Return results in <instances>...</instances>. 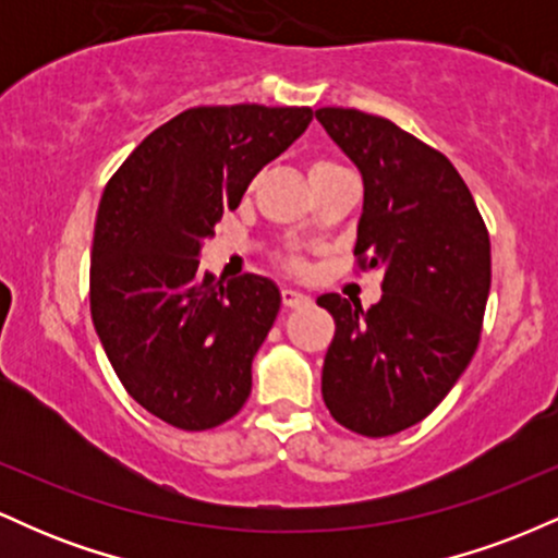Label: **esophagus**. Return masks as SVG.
Segmentation results:
<instances>
[{
	"mask_svg": "<svg viewBox=\"0 0 558 558\" xmlns=\"http://www.w3.org/2000/svg\"><path fill=\"white\" fill-rule=\"evenodd\" d=\"M280 296H283V306H286V310H299V306L312 304V299L306 296V293L293 291V288H283V291H280Z\"/></svg>",
	"mask_w": 558,
	"mask_h": 558,
	"instance_id": "esophagus-1",
	"label": "esophagus"
}]
</instances>
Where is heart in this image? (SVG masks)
Segmentation results:
<instances>
[{
  "label": "heart",
  "mask_w": 558,
  "mask_h": 558,
  "mask_svg": "<svg viewBox=\"0 0 558 558\" xmlns=\"http://www.w3.org/2000/svg\"><path fill=\"white\" fill-rule=\"evenodd\" d=\"M330 168H336V165H330V162H312L310 165V175H315V172H319V170H330Z\"/></svg>",
  "instance_id": "heart-1"
}]
</instances>
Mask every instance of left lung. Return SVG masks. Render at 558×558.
<instances>
[{
    "label": "left lung",
    "instance_id": "left-lung-1",
    "mask_svg": "<svg viewBox=\"0 0 558 558\" xmlns=\"http://www.w3.org/2000/svg\"><path fill=\"white\" fill-rule=\"evenodd\" d=\"M364 181L354 254L383 270V299L323 293L336 319L323 399L349 430L383 438L417 425L472 362L490 291V239L475 198L440 151L386 118L315 112Z\"/></svg>",
    "mask_w": 558,
    "mask_h": 558
}]
</instances>
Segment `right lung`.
Here are the masks:
<instances>
[{"instance_id": "add662e5", "label": "right lung", "mask_w": 558, "mask_h": 558, "mask_svg": "<svg viewBox=\"0 0 558 558\" xmlns=\"http://www.w3.org/2000/svg\"><path fill=\"white\" fill-rule=\"evenodd\" d=\"M310 123V107H194L141 141L101 194L96 336L128 393L172 427L222 425L252 393L280 291L252 272L222 283L198 257L222 213Z\"/></svg>"}]
</instances>
